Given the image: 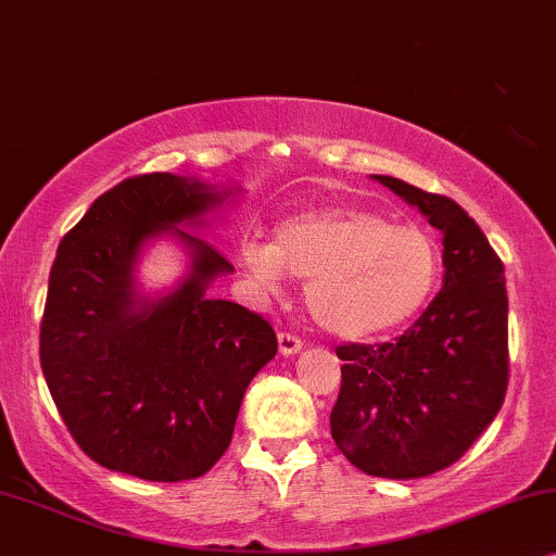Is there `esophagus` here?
<instances>
[{
	"label": "esophagus",
	"mask_w": 556,
	"mask_h": 556,
	"mask_svg": "<svg viewBox=\"0 0 556 556\" xmlns=\"http://www.w3.org/2000/svg\"><path fill=\"white\" fill-rule=\"evenodd\" d=\"M277 340H279V353H282V355L300 353L302 345H305L298 336H292V332H279Z\"/></svg>",
	"instance_id": "obj_1"
}]
</instances>
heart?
<instances>
[{
	"mask_svg": "<svg viewBox=\"0 0 556 556\" xmlns=\"http://www.w3.org/2000/svg\"><path fill=\"white\" fill-rule=\"evenodd\" d=\"M264 287L307 279L305 307L338 338L366 340L409 325L440 287L442 249L427 228L368 208H313L279 220L274 239L241 249Z\"/></svg>",
	"mask_w": 556,
	"mask_h": 556,
	"instance_id": "1",
	"label": "heart"
}]
</instances>
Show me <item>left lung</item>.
Returning <instances> with one entry per match:
<instances>
[{"instance_id": "1", "label": "left lung", "mask_w": 556, "mask_h": 556, "mask_svg": "<svg viewBox=\"0 0 556 556\" xmlns=\"http://www.w3.org/2000/svg\"><path fill=\"white\" fill-rule=\"evenodd\" d=\"M442 231L438 298L394 343L338 345L340 394L330 432L355 468L425 478L468 453L508 389V298L503 262L455 201L371 175Z\"/></svg>"}]
</instances>
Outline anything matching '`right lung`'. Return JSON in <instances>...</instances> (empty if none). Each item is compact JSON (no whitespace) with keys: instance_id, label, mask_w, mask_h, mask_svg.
Returning <instances> with one entry per match:
<instances>
[{"instance_id":"right-lung-1","label":"right lung","mask_w":556,"mask_h":556,"mask_svg":"<svg viewBox=\"0 0 556 556\" xmlns=\"http://www.w3.org/2000/svg\"><path fill=\"white\" fill-rule=\"evenodd\" d=\"M231 195L198 177H127L58 247L40 366L73 440L103 468L154 483L201 478L231 445L251 379L277 355L262 315L205 298L233 264L182 228L203 226ZM165 232L186 243L191 269L173 293L144 299L134 266Z\"/></svg>"}]
</instances>
